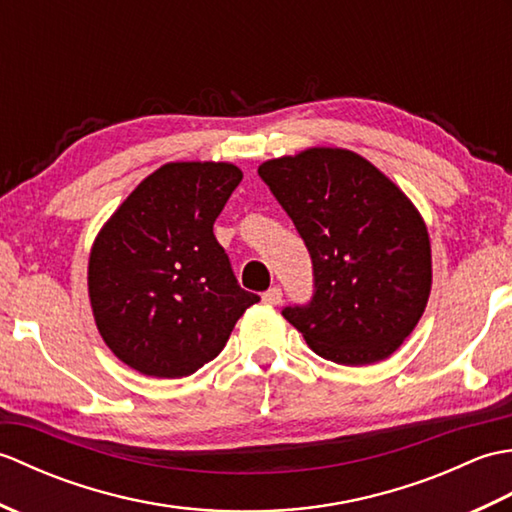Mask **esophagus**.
<instances>
[{"label": "esophagus", "instance_id": "1", "mask_svg": "<svg viewBox=\"0 0 512 512\" xmlns=\"http://www.w3.org/2000/svg\"><path fill=\"white\" fill-rule=\"evenodd\" d=\"M262 299H264V303H268V306H279L281 303V299H284V295H281V288H270V290H266L264 295H262Z\"/></svg>", "mask_w": 512, "mask_h": 512}]
</instances>
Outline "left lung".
Segmentation results:
<instances>
[{
	"mask_svg": "<svg viewBox=\"0 0 512 512\" xmlns=\"http://www.w3.org/2000/svg\"><path fill=\"white\" fill-rule=\"evenodd\" d=\"M257 171L314 266L312 303L286 308L284 317L332 363L385 361L416 328L431 295V239L416 204L343 147H308Z\"/></svg>",
	"mask_w": 512,
	"mask_h": 512,
	"instance_id": "obj_1",
	"label": "left lung"
}]
</instances>
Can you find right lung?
<instances>
[{"label":"right lung","instance_id":"1","mask_svg":"<svg viewBox=\"0 0 512 512\" xmlns=\"http://www.w3.org/2000/svg\"><path fill=\"white\" fill-rule=\"evenodd\" d=\"M242 178L233 162H167L96 233L90 306L101 339L127 367L151 378L198 372L259 301L237 286L213 235Z\"/></svg>","mask_w":512,"mask_h":512}]
</instances>
